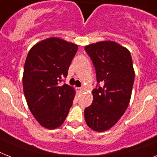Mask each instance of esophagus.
<instances>
[{"label": "esophagus", "mask_w": 157, "mask_h": 157, "mask_svg": "<svg viewBox=\"0 0 157 157\" xmlns=\"http://www.w3.org/2000/svg\"><path fill=\"white\" fill-rule=\"evenodd\" d=\"M76 90H77L78 92L81 93V92H82V91H83V90H84V88L83 87H77V88H76Z\"/></svg>", "instance_id": "1"}]
</instances>
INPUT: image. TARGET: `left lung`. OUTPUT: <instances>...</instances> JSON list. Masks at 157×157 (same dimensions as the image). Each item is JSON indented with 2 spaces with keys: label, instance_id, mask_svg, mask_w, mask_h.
Returning a JSON list of instances; mask_svg holds the SVG:
<instances>
[{
  "label": "left lung",
  "instance_id": "left-lung-1",
  "mask_svg": "<svg viewBox=\"0 0 157 157\" xmlns=\"http://www.w3.org/2000/svg\"><path fill=\"white\" fill-rule=\"evenodd\" d=\"M85 50L98 83L92 90V103L84 111L85 120L94 131L104 132L118 122L128 107L135 78L132 59L129 50L115 41L90 44Z\"/></svg>",
  "mask_w": 157,
  "mask_h": 157
}]
</instances>
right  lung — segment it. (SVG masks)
<instances>
[{
  "label": "right lung",
  "mask_w": 157,
  "mask_h": 157,
  "mask_svg": "<svg viewBox=\"0 0 157 157\" xmlns=\"http://www.w3.org/2000/svg\"><path fill=\"white\" fill-rule=\"evenodd\" d=\"M78 50L75 44L58 37L40 41L28 53L23 73L27 104L37 122L54 129L63 124L75 98V90L61 84Z\"/></svg>",
  "instance_id": "1"
}]
</instances>
